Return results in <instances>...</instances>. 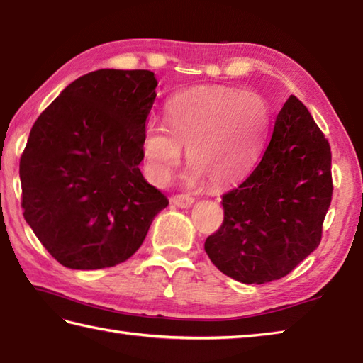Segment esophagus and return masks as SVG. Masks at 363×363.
<instances>
[{
  "label": "esophagus",
  "mask_w": 363,
  "mask_h": 363,
  "mask_svg": "<svg viewBox=\"0 0 363 363\" xmlns=\"http://www.w3.org/2000/svg\"><path fill=\"white\" fill-rule=\"evenodd\" d=\"M170 202L180 208H188L194 203V197H191L189 194H177L172 197V199H170Z\"/></svg>",
  "instance_id": "obj_1"
}]
</instances>
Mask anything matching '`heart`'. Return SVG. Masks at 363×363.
Segmentation results:
<instances>
[{"instance_id":"1","label":"heart","mask_w":363,"mask_h":363,"mask_svg":"<svg viewBox=\"0 0 363 363\" xmlns=\"http://www.w3.org/2000/svg\"><path fill=\"white\" fill-rule=\"evenodd\" d=\"M270 113L261 94L234 88H196L166 106V125L150 123L142 140L148 179L166 184L186 147L189 183L221 188L240 180L261 153Z\"/></svg>"}]
</instances>
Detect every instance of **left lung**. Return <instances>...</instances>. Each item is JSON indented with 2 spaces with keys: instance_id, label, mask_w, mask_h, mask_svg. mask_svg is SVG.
Returning <instances> with one entry per match:
<instances>
[{
  "instance_id": "8db88e82",
  "label": "left lung",
  "mask_w": 363,
  "mask_h": 363,
  "mask_svg": "<svg viewBox=\"0 0 363 363\" xmlns=\"http://www.w3.org/2000/svg\"><path fill=\"white\" fill-rule=\"evenodd\" d=\"M332 193L329 142L291 96L256 167L223 194L224 221L205 240V252L240 283L283 278L319 246Z\"/></svg>"
}]
</instances>
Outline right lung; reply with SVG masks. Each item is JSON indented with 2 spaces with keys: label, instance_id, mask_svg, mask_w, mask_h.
<instances>
[{
  "label": "right lung",
  "instance_id": "right-lung-1",
  "mask_svg": "<svg viewBox=\"0 0 363 363\" xmlns=\"http://www.w3.org/2000/svg\"><path fill=\"white\" fill-rule=\"evenodd\" d=\"M156 86L152 71H93L34 121L20 158L23 216L67 269L125 262L169 205L139 169Z\"/></svg>",
  "mask_w": 363,
  "mask_h": 363
}]
</instances>
